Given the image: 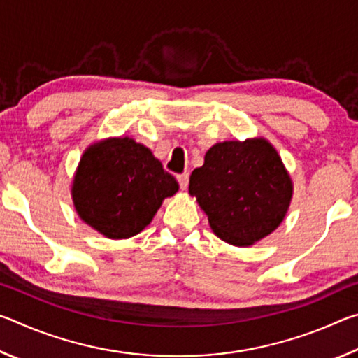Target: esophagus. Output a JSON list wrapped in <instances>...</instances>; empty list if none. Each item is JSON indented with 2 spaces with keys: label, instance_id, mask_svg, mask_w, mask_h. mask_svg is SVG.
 Wrapping results in <instances>:
<instances>
[{
  "label": "esophagus",
  "instance_id": "1",
  "mask_svg": "<svg viewBox=\"0 0 358 358\" xmlns=\"http://www.w3.org/2000/svg\"><path fill=\"white\" fill-rule=\"evenodd\" d=\"M177 180H178V183H180V187H181V189L186 191L187 185H189V173H181V175H178Z\"/></svg>",
  "mask_w": 358,
  "mask_h": 358
}]
</instances>
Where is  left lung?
I'll return each mask as SVG.
<instances>
[{
	"mask_svg": "<svg viewBox=\"0 0 358 358\" xmlns=\"http://www.w3.org/2000/svg\"><path fill=\"white\" fill-rule=\"evenodd\" d=\"M292 191L280 155L262 137L213 145L189 178L211 230L234 246H251L278 229Z\"/></svg>",
	"mask_w": 358,
	"mask_h": 358,
	"instance_id": "obj_1",
	"label": "left lung"
}]
</instances>
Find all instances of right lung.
<instances>
[{
    "mask_svg": "<svg viewBox=\"0 0 358 358\" xmlns=\"http://www.w3.org/2000/svg\"><path fill=\"white\" fill-rule=\"evenodd\" d=\"M178 183L150 148L112 137L85 150L72 181V202L83 222L107 238L134 237L148 226Z\"/></svg>",
    "mask_w": 358,
    "mask_h": 358,
    "instance_id": "1",
    "label": "right lung"
}]
</instances>
